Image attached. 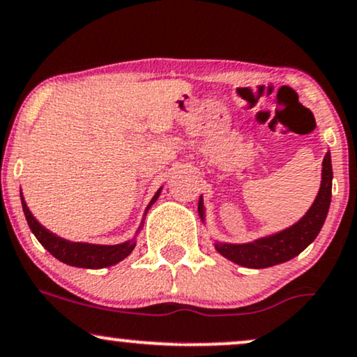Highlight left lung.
Segmentation results:
<instances>
[{
  "instance_id": "8db88e82",
  "label": "left lung",
  "mask_w": 357,
  "mask_h": 357,
  "mask_svg": "<svg viewBox=\"0 0 357 357\" xmlns=\"http://www.w3.org/2000/svg\"><path fill=\"white\" fill-rule=\"evenodd\" d=\"M331 191H333V165H331V153L328 151L323 160V169H321L319 191H317L314 203L301 220L286 229L257 238L251 243L233 244L214 241V248L226 259L244 268L263 269L286 263L303 252L319 234L329 211ZM203 208V196H199L197 213H199L201 221L204 222Z\"/></svg>"
}]
</instances>
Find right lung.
<instances>
[{"label": "right lung", "mask_w": 357, "mask_h": 357, "mask_svg": "<svg viewBox=\"0 0 357 357\" xmlns=\"http://www.w3.org/2000/svg\"><path fill=\"white\" fill-rule=\"evenodd\" d=\"M161 190L156 191V195L153 196V199L149 201L148 208L144 211V218L148 214L149 208L156 203L158 197L161 195ZM21 206H23L24 216H26L28 226L31 229V233L36 236V239L43 244V248L48 249L56 259H59L64 264L75 266V268H84V269H101L108 268V266L118 264L119 261H123L124 257H128L132 252V249L136 246V236L139 234L141 227H143L144 218L141 221V226L137 227L136 234L132 236L128 241L119 243V244H89V243H75L68 241V239L59 238L54 233L46 229L45 226H41L36 221V218L33 216L29 208L24 203L23 192H21Z\"/></svg>", "instance_id": "1"}]
</instances>
